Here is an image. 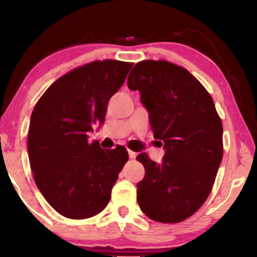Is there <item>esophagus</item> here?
<instances>
[{"mask_svg": "<svg viewBox=\"0 0 257 257\" xmlns=\"http://www.w3.org/2000/svg\"><path fill=\"white\" fill-rule=\"evenodd\" d=\"M128 155H129L130 159H135L136 157H137V153H135V152H133V150H129V149H128Z\"/></svg>", "mask_w": 257, "mask_h": 257, "instance_id": "1", "label": "esophagus"}]
</instances>
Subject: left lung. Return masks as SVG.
I'll return each instance as SVG.
<instances>
[{
	"label": "left lung",
	"mask_w": 257,
	"mask_h": 257,
	"mask_svg": "<svg viewBox=\"0 0 257 257\" xmlns=\"http://www.w3.org/2000/svg\"><path fill=\"white\" fill-rule=\"evenodd\" d=\"M128 88L138 90L154 137L165 156L157 164L138 155L145 177L137 184L140 209L159 223H179L197 212L213 188L223 159V124L213 98L187 70L164 60L135 65Z\"/></svg>",
	"instance_id": "8db88e82"
}]
</instances>
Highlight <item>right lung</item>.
<instances>
[{
	"label": "right lung",
	"instance_id": "add662e5",
	"mask_svg": "<svg viewBox=\"0 0 257 257\" xmlns=\"http://www.w3.org/2000/svg\"><path fill=\"white\" fill-rule=\"evenodd\" d=\"M134 63L103 60L59 78L35 104L28 153L34 182L64 217L89 218L108 205L128 153L123 146L103 150L87 133L101 125L110 98Z\"/></svg>",
	"mask_w": 257,
	"mask_h": 257
}]
</instances>
